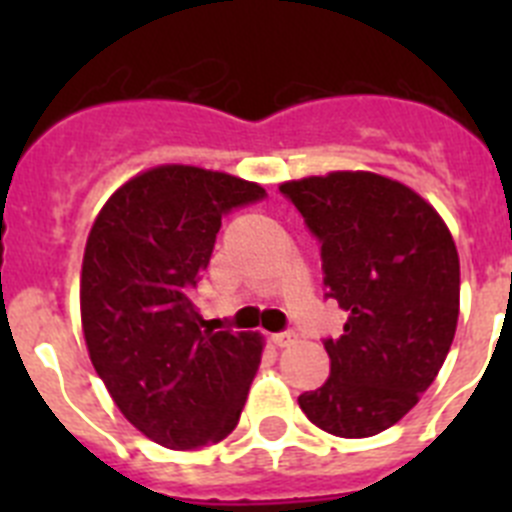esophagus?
<instances>
[{
  "mask_svg": "<svg viewBox=\"0 0 512 512\" xmlns=\"http://www.w3.org/2000/svg\"><path fill=\"white\" fill-rule=\"evenodd\" d=\"M295 333H292V330H282V333H274V336H271V343H274V346H279V348H284V346H289V343H295Z\"/></svg>",
  "mask_w": 512,
  "mask_h": 512,
  "instance_id": "34e87169",
  "label": "esophagus"
}]
</instances>
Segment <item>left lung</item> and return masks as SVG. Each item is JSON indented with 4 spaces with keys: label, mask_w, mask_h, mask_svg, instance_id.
<instances>
[{
    "label": "left lung",
    "mask_w": 512,
    "mask_h": 512,
    "mask_svg": "<svg viewBox=\"0 0 512 512\" xmlns=\"http://www.w3.org/2000/svg\"><path fill=\"white\" fill-rule=\"evenodd\" d=\"M320 243L325 300L348 312L323 338L330 377L300 395L312 423L377 436L415 408L459 320V253L436 210L387 176L336 171L279 187Z\"/></svg>",
    "instance_id": "1"
}]
</instances>
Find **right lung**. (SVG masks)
Here are the masks:
<instances>
[{
    "instance_id": "1",
    "label": "right lung",
    "mask_w": 512,
    "mask_h": 512,
    "mask_svg": "<svg viewBox=\"0 0 512 512\" xmlns=\"http://www.w3.org/2000/svg\"><path fill=\"white\" fill-rule=\"evenodd\" d=\"M266 197L220 171L158 166L112 194L81 266L89 359L120 413L166 449L223 441L261 364L256 333L205 330L192 302L223 217Z\"/></svg>"
}]
</instances>
